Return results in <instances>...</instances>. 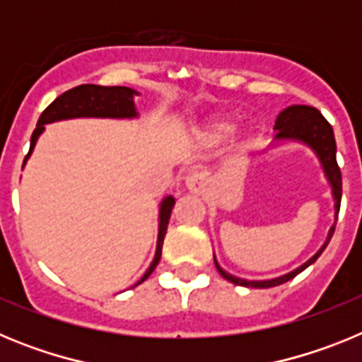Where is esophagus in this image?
<instances>
[{
	"mask_svg": "<svg viewBox=\"0 0 362 362\" xmlns=\"http://www.w3.org/2000/svg\"><path fill=\"white\" fill-rule=\"evenodd\" d=\"M206 175L204 174H199V172H194V174H188L187 175V181H185V185H187V188L190 192H196V194H201V192L206 188Z\"/></svg>",
	"mask_w": 362,
	"mask_h": 362,
	"instance_id": "esophagus-1",
	"label": "esophagus"
}]
</instances>
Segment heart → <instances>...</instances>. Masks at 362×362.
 <instances>
[{
	"instance_id": "heart-1",
	"label": "heart",
	"mask_w": 362,
	"mask_h": 362,
	"mask_svg": "<svg viewBox=\"0 0 362 362\" xmlns=\"http://www.w3.org/2000/svg\"><path fill=\"white\" fill-rule=\"evenodd\" d=\"M225 130H226L225 123H216L210 127V130H206V136L212 137V139H216V137L223 136V134H225Z\"/></svg>"
}]
</instances>
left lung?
Listing matches in <instances>:
<instances>
[{"instance_id": "1", "label": "left lung", "mask_w": 362, "mask_h": 362, "mask_svg": "<svg viewBox=\"0 0 362 362\" xmlns=\"http://www.w3.org/2000/svg\"><path fill=\"white\" fill-rule=\"evenodd\" d=\"M274 130H277V139H299V141L306 143V145L312 146L315 150V153L319 156L322 163V168L326 172V177L330 181L332 188H334V197H335V210L341 209V196H343V177H341V168L337 165V159H335V137H334V129L332 124L325 119L321 112L313 107H306V105H293V107L284 108L276 119V127ZM335 226H332L330 235H328V241L326 245L330 243L332 235H334ZM326 245L322 246L317 254L313 255L310 261H306L303 267H299L297 270L290 272L286 276L277 277V279L270 281H246L239 279V277H233L230 274H226L223 268L217 264L216 257H214V263H216L217 272L221 276L225 277L230 283L238 284V286H248V288H272V286H277V284H283L286 281L293 279L297 274L308 268L310 264L322 254V250L326 248Z\"/></svg>"}]
</instances>
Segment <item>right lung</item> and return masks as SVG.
Returning <instances> with one entry per match:
<instances>
[{
	"mask_svg": "<svg viewBox=\"0 0 362 362\" xmlns=\"http://www.w3.org/2000/svg\"><path fill=\"white\" fill-rule=\"evenodd\" d=\"M134 94L136 90L129 86H101V85H79L74 86L70 90L57 95L49 107L45 108L40 116L36 130L32 132L30 137V150L25 156V161L30 156L32 148L36 145L37 137L43 132V124L52 123L59 119H70V117H134L136 108H134ZM174 197H166L159 210V238H158V250L153 257L152 264L146 270L145 276L137 281L141 284L143 281L148 279V276L156 270L159 259H161L163 239H165L166 228H168V219H170L172 209H174Z\"/></svg>",
	"mask_w": 362,
	"mask_h": 362,
	"instance_id": "add662e5",
	"label": "right lung"
}]
</instances>
